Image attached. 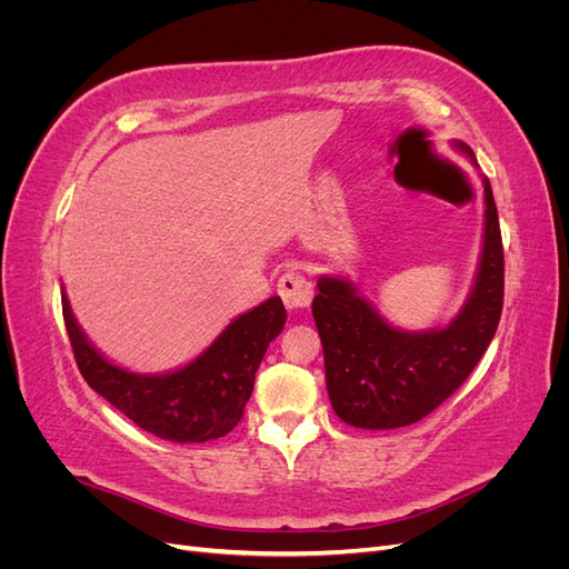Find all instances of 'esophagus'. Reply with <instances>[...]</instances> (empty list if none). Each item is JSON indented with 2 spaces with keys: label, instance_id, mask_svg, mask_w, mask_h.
I'll list each match as a JSON object with an SVG mask.
<instances>
[{
  "label": "esophagus",
  "instance_id": "esophagus-1",
  "mask_svg": "<svg viewBox=\"0 0 569 569\" xmlns=\"http://www.w3.org/2000/svg\"><path fill=\"white\" fill-rule=\"evenodd\" d=\"M278 295L289 311H303L313 301V284L299 270H287L278 282Z\"/></svg>",
  "mask_w": 569,
  "mask_h": 569
}]
</instances>
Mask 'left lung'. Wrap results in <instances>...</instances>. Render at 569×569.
<instances>
[{
  "mask_svg": "<svg viewBox=\"0 0 569 569\" xmlns=\"http://www.w3.org/2000/svg\"><path fill=\"white\" fill-rule=\"evenodd\" d=\"M475 166L468 144L453 142ZM485 182V239L468 301L439 330L389 325L343 278L322 274L313 318L325 353L327 393L337 416L360 429H396L422 420L468 380L503 311V242L491 184Z\"/></svg>",
  "mask_w": 569,
  "mask_h": 569,
  "instance_id": "left-lung-1",
  "label": "left lung"
}]
</instances>
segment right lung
<instances>
[{
    "mask_svg": "<svg viewBox=\"0 0 569 569\" xmlns=\"http://www.w3.org/2000/svg\"><path fill=\"white\" fill-rule=\"evenodd\" d=\"M61 306L84 382L137 427L176 443H201L232 432L244 416L268 343L287 322L280 297H272L237 316L192 363L173 372L140 375L118 368L92 347L80 330L66 291Z\"/></svg>",
    "mask_w": 569,
    "mask_h": 569,
    "instance_id": "obj_1",
    "label": "right lung"
}]
</instances>
